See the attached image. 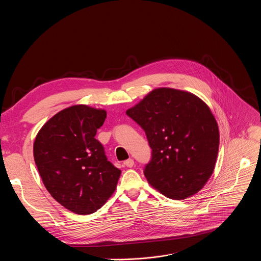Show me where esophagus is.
Returning <instances> with one entry per match:
<instances>
[{
  "instance_id": "esophagus-1",
  "label": "esophagus",
  "mask_w": 261,
  "mask_h": 261,
  "mask_svg": "<svg viewBox=\"0 0 261 261\" xmlns=\"http://www.w3.org/2000/svg\"><path fill=\"white\" fill-rule=\"evenodd\" d=\"M124 165H125V166H127V167H132V166L134 165V160L130 158V159H128V160L124 161Z\"/></svg>"
}]
</instances>
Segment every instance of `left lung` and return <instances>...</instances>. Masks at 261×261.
Instances as JSON below:
<instances>
[{
  "label": "left lung",
  "mask_w": 261,
  "mask_h": 261,
  "mask_svg": "<svg viewBox=\"0 0 261 261\" xmlns=\"http://www.w3.org/2000/svg\"><path fill=\"white\" fill-rule=\"evenodd\" d=\"M145 132L152 157L143 173L171 199L197 193L212 175L219 150L218 124L195 95L157 89L127 110Z\"/></svg>",
  "instance_id": "left-lung-1"
}]
</instances>
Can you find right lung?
Masks as SVG:
<instances>
[{
	"label": "right lung",
	"instance_id": "add662e5",
	"mask_svg": "<svg viewBox=\"0 0 261 261\" xmlns=\"http://www.w3.org/2000/svg\"><path fill=\"white\" fill-rule=\"evenodd\" d=\"M105 119V110L74 105L54 116L36 136L34 159L45 188L73 213L98 211L121 175L95 138Z\"/></svg>",
	"mask_w": 261,
	"mask_h": 261
}]
</instances>
